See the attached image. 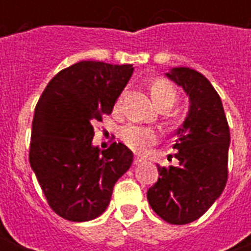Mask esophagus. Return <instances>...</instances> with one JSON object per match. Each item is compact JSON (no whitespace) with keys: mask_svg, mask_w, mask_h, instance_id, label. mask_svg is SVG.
I'll return each instance as SVG.
<instances>
[{"mask_svg":"<svg viewBox=\"0 0 251 251\" xmlns=\"http://www.w3.org/2000/svg\"><path fill=\"white\" fill-rule=\"evenodd\" d=\"M142 160H144V158H142L141 156H136V157H134V164H140Z\"/></svg>","mask_w":251,"mask_h":251,"instance_id":"1","label":"esophagus"}]
</instances>
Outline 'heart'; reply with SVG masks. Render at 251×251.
<instances>
[{
	"label": "heart",
	"mask_w": 251,
	"mask_h": 251,
	"mask_svg": "<svg viewBox=\"0 0 251 251\" xmlns=\"http://www.w3.org/2000/svg\"><path fill=\"white\" fill-rule=\"evenodd\" d=\"M151 93H152L154 102L158 106L164 103L174 104L177 98V93H176L174 84L169 82L168 79H164V77H158L156 80H153L152 86H151ZM122 100H124V93L121 94L115 102V111L121 110ZM120 138L126 147L130 148L131 151L137 153H144L154 144H157L160 140V133L149 126L127 124L120 130Z\"/></svg>",
	"instance_id": "obj_1"
}]
</instances>
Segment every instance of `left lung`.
Segmentation results:
<instances>
[{"instance_id": "1", "label": "left lung", "mask_w": 251, "mask_h": 251, "mask_svg": "<svg viewBox=\"0 0 251 251\" xmlns=\"http://www.w3.org/2000/svg\"><path fill=\"white\" fill-rule=\"evenodd\" d=\"M167 75L184 88L191 107L174 144L179 165H157L160 177L147 196L161 219L187 225L199 219L226 187L230 129L219 95L200 72L179 67Z\"/></svg>"}]
</instances>
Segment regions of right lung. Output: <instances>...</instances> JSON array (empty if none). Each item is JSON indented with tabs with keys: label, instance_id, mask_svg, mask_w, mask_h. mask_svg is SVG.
<instances>
[{
	"label": "right lung",
	"instance_id": "right-lung-1",
	"mask_svg": "<svg viewBox=\"0 0 251 251\" xmlns=\"http://www.w3.org/2000/svg\"><path fill=\"white\" fill-rule=\"evenodd\" d=\"M133 64L79 62L57 72L36 104L29 163L48 204L67 221L103 212L133 153L122 142L93 147L94 125L111 114Z\"/></svg>",
	"mask_w": 251,
	"mask_h": 251
}]
</instances>
